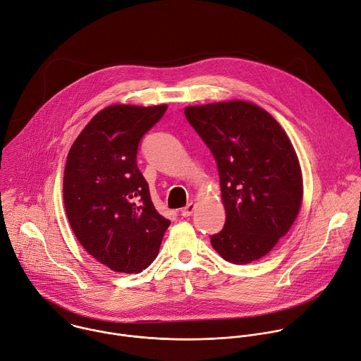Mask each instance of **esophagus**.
<instances>
[{"mask_svg":"<svg viewBox=\"0 0 361 361\" xmlns=\"http://www.w3.org/2000/svg\"><path fill=\"white\" fill-rule=\"evenodd\" d=\"M195 207H196V204H195L193 202H190V203H188V204L180 210V214L183 216V218H189V216L195 212Z\"/></svg>","mask_w":361,"mask_h":361,"instance_id":"34e87169","label":"esophagus"}]
</instances>
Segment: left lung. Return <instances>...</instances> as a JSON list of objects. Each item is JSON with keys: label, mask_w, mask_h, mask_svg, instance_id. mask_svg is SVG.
Wrapping results in <instances>:
<instances>
[{"label": "left lung", "mask_w": 361, "mask_h": 361, "mask_svg": "<svg viewBox=\"0 0 361 361\" xmlns=\"http://www.w3.org/2000/svg\"><path fill=\"white\" fill-rule=\"evenodd\" d=\"M185 115L219 171L226 222L210 236L213 249L235 264L266 256L292 228L303 199L289 136L269 112L245 101L188 106Z\"/></svg>", "instance_id": "obj_1"}]
</instances>
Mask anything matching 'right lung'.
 <instances>
[{"mask_svg": "<svg viewBox=\"0 0 361 361\" xmlns=\"http://www.w3.org/2000/svg\"><path fill=\"white\" fill-rule=\"evenodd\" d=\"M166 105H111L98 112L69 149L63 203L84 249L114 271L135 273L158 256L171 225L155 209L136 165L142 136Z\"/></svg>", "mask_w": 361, "mask_h": 361, "instance_id": "obj_1", "label": "right lung"}]
</instances>
